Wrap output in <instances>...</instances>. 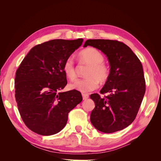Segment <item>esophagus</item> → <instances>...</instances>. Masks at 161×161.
I'll return each instance as SVG.
<instances>
[{
    "label": "esophagus",
    "instance_id": "obj_1",
    "mask_svg": "<svg viewBox=\"0 0 161 161\" xmlns=\"http://www.w3.org/2000/svg\"><path fill=\"white\" fill-rule=\"evenodd\" d=\"M82 99H83V100H86L89 98V95L88 94H85V93H82Z\"/></svg>",
    "mask_w": 161,
    "mask_h": 161
}]
</instances>
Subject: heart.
Segmentation results:
<instances>
[{
    "mask_svg": "<svg viewBox=\"0 0 161 161\" xmlns=\"http://www.w3.org/2000/svg\"><path fill=\"white\" fill-rule=\"evenodd\" d=\"M80 60L89 65L85 79L77 80L70 85V88L82 92L93 91L99 86V82H104L109 76V69L103 62L104 57L101 52L95 47H87L79 53ZM63 70L71 80L76 78L75 62L71 57L68 58L63 64Z\"/></svg>",
    "mask_w": 161,
    "mask_h": 161,
    "instance_id": "obj_1",
    "label": "heart"
}]
</instances>
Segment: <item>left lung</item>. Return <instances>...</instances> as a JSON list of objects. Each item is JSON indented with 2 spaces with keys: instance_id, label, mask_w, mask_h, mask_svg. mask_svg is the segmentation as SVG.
<instances>
[{
  "instance_id": "8db88e82",
  "label": "left lung",
  "mask_w": 161,
  "mask_h": 161,
  "mask_svg": "<svg viewBox=\"0 0 161 161\" xmlns=\"http://www.w3.org/2000/svg\"><path fill=\"white\" fill-rule=\"evenodd\" d=\"M92 46L108 58L110 73L101 94L91 95L95 107L91 122L103 133L123 130L133 122L146 91L142 65L138 58L125 43L117 40H88L83 47Z\"/></svg>"
}]
</instances>
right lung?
<instances>
[{"label": "right lung", "instance_id": "obj_1", "mask_svg": "<svg viewBox=\"0 0 161 161\" xmlns=\"http://www.w3.org/2000/svg\"><path fill=\"white\" fill-rule=\"evenodd\" d=\"M83 42L53 40L32 47L14 79L15 99L27 127L38 134L60 131L69 112L82 100L76 90L60 92L67 84L63 64Z\"/></svg>", "mask_w": 161, "mask_h": 161}]
</instances>
